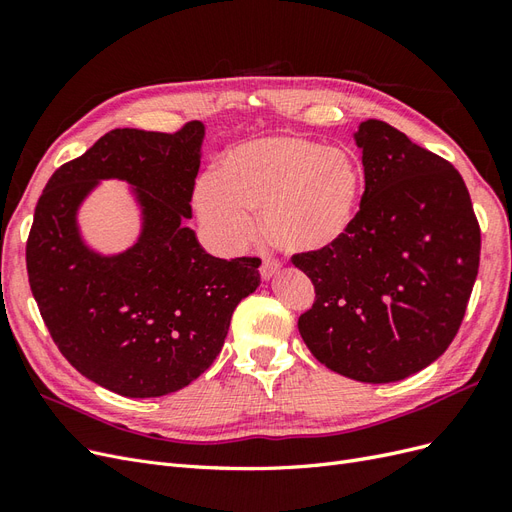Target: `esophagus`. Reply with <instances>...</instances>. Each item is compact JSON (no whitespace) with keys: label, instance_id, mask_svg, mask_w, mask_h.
<instances>
[{"label":"esophagus","instance_id":"34e87169","mask_svg":"<svg viewBox=\"0 0 512 512\" xmlns=\"http://www.w3.org/2000/svg\"><path fill=\"white\" fill-rule=\"evenodd\" d=\"M277 269H280V265H277L275 260L265 258V260H262V265H260V277H262V280H265V282H269L271 277L277 273Z\"/></svg>","mask_w":512,"mask_h":512}]
</instances>
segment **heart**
Returning a JSON list of instances; mask_svg holds the SVG:
<instances>
[{"label": "heart", "instance_id": "heart-1", "mask_svg": "<svg viewBox=\"0 0 512 512\" xmlns=\"http://www.w3.org/2000/svg\"><path fill=\"white\" fill-rule=\"evenodd\" d=\"M363 166L350 151L297 134L258 136L232 145L196 185L194 205L209 235L241 245L260 228L286 254L316 256L342 243L359 218Z\"/></svg>", "mask_w": 512, "mask_h": 512}]
</instances>
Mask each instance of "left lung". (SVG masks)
I'll list each match as a JSON object with an SVG mask.
<instances>
[{
    "mask_svg": "<svg viewBox=\"0 0 512 512\" xmlns=\"http://www.w3.org/2000/svg\"><path fill=\"white\" fill-rule=\"evenodd\" d=\"M365 192L335 250L294 256L316 288L299 333L346 378L386 384L451 346L478 273L480 228L461 175L389 123H359Z\"/></svg>",
    "mask_w": 512,
    "mask_h": 512,
    "instance_id": "obj_1",
    "label": "left lung"
}]
</instances>
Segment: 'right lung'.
Listing matches in <instances>:
<instances>
[{
  "label": "right lung",
  "mask_w": 512,
  "mask_h": 512,
  "mask_svg": "<svg viewBox=\"0 0 512 512\" xmlns=\"http://www.w3.org/2000/svg\"><path fill=\"white\" fill-rule=\"evenodd\" d=\"M203 143V121L175 134L113 130L57 168L36 205L27 273L46 329L76 371L123 397L196 380L260 284L258 258H215L185 226ZM102 180L126 182L142 211V232L121 253L96 251L78 226Z\"/></svg>",
  "instance_id": "right-lung-1"
}]
</instances>
